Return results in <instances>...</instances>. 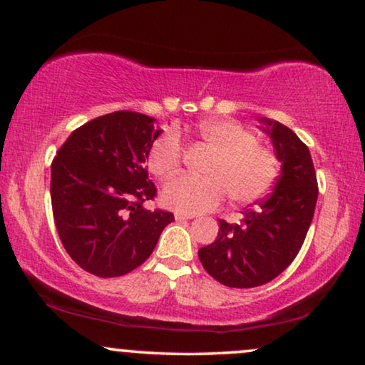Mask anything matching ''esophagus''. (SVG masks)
I'll use <instances>...</instances> for the list:
<instances>
[{"instance_id": "1", "label": "esophagus", "mask_w": 365, "mask_h": 365, "mask_svg": "<svg viewBox=\"0 0 365 365\" xmlns=\"http://www.w3.org/2000/svg\"><path fill=\"white\" fill-rule=\"evenodd\" d=\"M174 217H176V221H189V219H192L194 216H192V214L176 212V214H174Z\"/></svg>"}]
</instances>
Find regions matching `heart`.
Returning <instances> with one entry per match:
<instances>
[{
	"mask_svg": "<svg viewBox=\"0 0 365 365\" xmlns=\"http://www.w3.org/2000/svg\"><path fill=\"white\" fill-rule=\"evenodd\" d=\"M196 134L216 149L207 164V176L182 174L163 187L166 206L186 214H201L219 207L229 194L234 202L249 204L266 196L279 173L277 158L256 144V136L236 119H206ZM182 141L176 129H166L151 144L148 166L159 178H171L181 168Z\"/></svg>",
	"mask_w": 365,
	"mask_h": 365,
	"instance_id": "b5f03b06",
	"label": "heart"
}]
</instances>
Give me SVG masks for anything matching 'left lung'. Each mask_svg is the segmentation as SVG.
<instances>
[{
	"mask_svg": "<svg viewBox=\"0 0 365 365\" xmlns=\"http://www.w3.org/2000/svg\"><path fill=\"white\" fill-rule=\"evenodd\" d=\"M281 161L274 191L244 211L242 221L219 219L217 239L199 249L209 276L227 287L247 289L271 282L301 251L317 202V178L311 153L284 124L259 118Z\"/></svg>",
	"mask_w": 365,
	"mask_h": 365,
	"instance_id": "obj_1",
	"label": "left lung"
}]
</instances>
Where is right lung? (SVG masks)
<instances>
[{
  "mask_svg": "<svg viewBox=\"0 0 365 365\" xmlns=\"http://www.w3.org/2000/svg\"><path fill=\"white\" fill-rule=\"evenodd\" d=\"M156 119L116 111L69 134L51 164L56 231L79 267L118 277L141 266L173 212L143 206L156 196L146 159L161 129Z\"/></svg>",
  "mask_w": 365,
  "mask_h": 365,
  "instance_id": "1",
  "label": "right lung"
}]
</instances>
